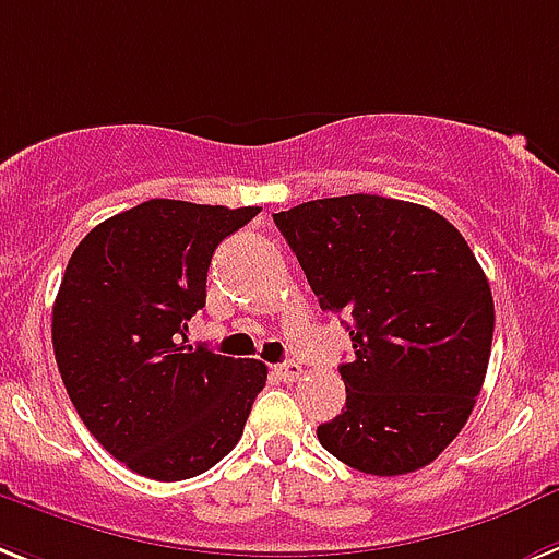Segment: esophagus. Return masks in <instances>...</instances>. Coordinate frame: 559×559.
Wrapping results in <instances>:
<instances>
[{
  "label": "esophagus",
  "mask_w": 559,
  "mask_h": 559,
  "mask_svg": "<svg viewBox=\"0 0 559 559\" xmlns=\"http://www.w3.org/2000/svg\"><path fill=\"white\" fill-rule=\"evenodd\" d=\"M275 372H278V378H284V381H298L304 374V367L301 364H295V360H284V364L275 367Z\"/></svg>",
  "instance_id": "1"
}]
</instances>
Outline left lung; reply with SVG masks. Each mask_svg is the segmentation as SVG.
I'll use <instances>...</instances> for the list:
<instances>
[{"label":"left lung","mask_w":559,"mask_h":559,"mask_svg":"<svg viewBox=\"0 0 559 559\" xmlns=\"http://www.w3.org/2000/svg\"><path fill=\"white\" fill-rule=\"evenodd\" d=\"M326 312L346 316V409L318 440L378 477L429 466L466 426L495 335V301L466 238L440 213L337 195L272 215Z\"/></svg>","instance_id":"1"}]
</instances>
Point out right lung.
Here are the masks:
<instances>
[{
  "instance_id": "1",
  "label": "right lung",
  "mask_w": 559,
  "mask_h": 559,
  "mask_svg": "<svg viewBox=\"0 0 559 559\" xmlns=\"http://www.w3.org/2000/svg\"><path fill=\"white\" fill-rule=\"evenodd\" d=\"M261 207L150 199L82 238L53 304L62 383L93 438L135 475L187 480L243 435L261 360L187 344L215 247Z\"/></svg>"
}]
</instances>
